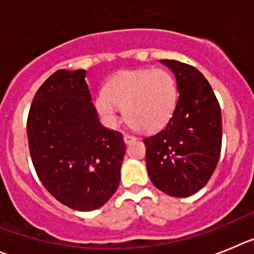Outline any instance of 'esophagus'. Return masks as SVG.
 <instances>
[{"label": "esophagus", "instance_id": "esophagus-1", "mask_svg": "<svg viewBox=\"0 0 254 254\" xmlns=\"http://www.w3.org/2000/svg\"><path fill=\"white\" fill-rule=\"evenodd\" d=\"M134 140H136V136L131 135V134H124V141L127 144L131 143V141H134Z\"/></svg>", "mask_w": 254, "mask_h": 254}]
</instances>
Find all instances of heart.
I'll use <instances>...</instances> for the list:
<instances>
[{
	"instance_id": "1",
	"label": "heart",
	"mask_w": 254,
	"mask_h": 254,
	"mask_svg": "<svg viewBox=\"0 0 254 254\" xmlns=\"http://www.w3.org/2000/svg\"><path fill=\"white\" fill-rule=\"evenodd\" d=\"M173 76L162 68L122 70L109 79L96 99V107L107 122L118 118L119 107L130 127L153 131L166 124L177 104Z\"/></svg>"
}]
</instances>
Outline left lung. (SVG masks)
<instances>
[{
	"label": "left lung",
	"instance_id": "1",
	"mask_svg": "<svg viewBox=\"0 0 254 254\" xmlns=\"http://www.w3.org/2000/svg\"><path fill=\"white\" fill-rule=\"evenodd\" d=\"M177 82V104L161 131L144 138L150 181L173 197H187L212 176L221 150L220 105L204 74L192 65L162 59Z\"/></svg>",
	"mask_w": 254,
	"mask_h": 254
}]
</instances>
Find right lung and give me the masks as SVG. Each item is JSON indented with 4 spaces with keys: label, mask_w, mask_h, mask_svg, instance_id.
<instances>
[{
    "label": "right lung",
    "mask_w": 254,
    "mask_h": 254,
    "mask_svg": "<svg viewBox=\"0 0 254 254\" xmlns=\"http://www.w3.org/2000/svg\"><path fill=\"white\" fill-rule=\"evenodd\" d=\"M26 129L34 168L50 195L78 211L110 200L125 143L122 132L99 123L86 70L54 72L34 96Z\"/></svg>",
    "instance_id": "right-lung-1"
}]
</instances>
